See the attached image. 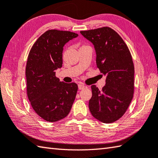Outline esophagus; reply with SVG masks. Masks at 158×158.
<instances>
[{"instance_id": "esophagus-1", "label": "esophagus", "mask_w": 158, "mask_h": 158, "mask_svg": "<svg viewBox=\"0 0 158 158\" xmlns=\"http://www.w3.org/2000/svg\"><path fill=\"white\" fill-rule=\"evenodd\" d=\"M78 88H79V89H83L86 88V86L84 85H82V84H79L78 85Z\"/></svg>"}]
</instances>
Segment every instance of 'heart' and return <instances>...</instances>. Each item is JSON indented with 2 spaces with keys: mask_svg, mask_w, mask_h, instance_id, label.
Segmentation results:
<instances>
[{
  "mask_svg": "<svg viewBox=\"0 0 158 158\" xmlns=\"http://www.w3.org/2000/svg\"><path fill=\"white\" fill-rule=\"evenodd\" d=\"M82 46H81V47H82Z\"/></svg>",
  "mask_w": 158,
  "mask_h": 158,
  "instance_id": "heart-1",
  "label": "heart"
}]
</instances>
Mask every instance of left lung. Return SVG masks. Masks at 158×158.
<instances>
[{"label": "left lung", "mask_w": 158, "mask_h": 158, "mask_svg": "<svg viewBox=\"0 0 158 158\" xmlns=\"http://www.w3.org/2000/svg\"><path fill=\"white\" fill-rule=\"evenodd\" d=\"M80 33L94 44L97 66L106 76L101 91L95 85L91 86L89 111L99 121L114 123L124 115L134 96V66L131 52L124 40L110 27Z\"/></svg>", "instance_id": "8db88e82"}]
</instances>
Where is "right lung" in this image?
I'll return each mask as SVG.
<instances>
[{
  "mask_svg": "<svg viewBox=\"0 0 158 158\" xmlns=\"http://www.w3.org/2000/svg\"><path fill=\"white\" fill-rule=\"evenodd\" d=\"M78 36L75 33L51 29L36 40L26 66L27 97L33 110L48 122H56L69 114L78 85L60 81L55 70L62 66L63 47Z\"/></svg>",
  "mask_w": 158,
  "mask_h": 158,
  "instance_id": "obj_1",
  "label": "right lung"
}]
</instances>
